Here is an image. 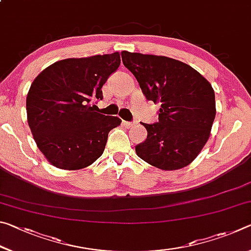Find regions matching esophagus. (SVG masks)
<instances>
[{"label":"esophagus","mask_w":251,"mask_h":251,"mask_svg":"<svg viewBox=\"0 0 251 251\" xmlns=\"http://www.w3.org/2000/svg\"><path fill=\"white\" fill-rule=\"evenodd\" d=\"M136 124H137V123H136V122H124V125H125L126 127H128V128H129V127L135 126Z\"/></svg>","instance_id":"34e87169"}]
</instances>
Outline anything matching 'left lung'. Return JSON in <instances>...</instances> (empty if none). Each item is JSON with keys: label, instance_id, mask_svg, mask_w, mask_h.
<instances>
[{"label": "left lung", "instance_id": "1", "mask_svg": "<svg viewBox=\"0 0 251 251\" xmlns=\"http://www.w3.org/2000/svg\"><path fill=\"white\" fill-rule=\"evenodd\" d=\"M122 59L146 99L160 104L158 123H142L147 138L135 147L136 154L163 171L188 166L209 139L215 121L211 84L192 66L171 57L123 50Z\"/></svg>", "mask_w": 251, "mask_h": 251}]
</instances>
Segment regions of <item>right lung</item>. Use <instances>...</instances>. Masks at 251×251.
<instances>
[{"label": "right lung", "instance_id": "1", "mask_svg": "<svg viewBox=\"0 0 251 251\" xmlns=\"http://www.w3.org/2000/svg\"><path fill=\"white\" fill-rule=\"evenodd\" d=\"M121 65L118 52L55 62L36 76L26 96L27 123L37 147L53 166L77 171L105 150L117 116L94 112L101 87Z\"/></svg>", "mask_w": 251, "mask_h": 251}]
</instances>
